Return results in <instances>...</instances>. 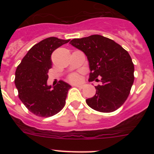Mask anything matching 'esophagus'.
Returning a JSON list of instances; mask_svg holds the SVG:
<instances>
[{"mask_svg":"<svg viewBox=\"0 0 154 154\" xmlns=\"http://www.w3.org/2000/svg\"><path fill=\"white\" fill-rule=\"evenodd\" d=\"M73 86L78 87V88H82V87H83V85H74Z\"/></svg>","mask_w":154,"mask_h":154,"instance_id":"1","label":"esophagus"}]
</instances>
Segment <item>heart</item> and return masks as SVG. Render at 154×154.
Wrapping results in <instances>:
<instances>
[{
	"label": "heart",
	"instance_id": "1",
	"mask_svg": "<svg viewBox=\"0 0 154 154\" xmlns=\"http://www.w3.org/2000/svg\"><path fill=\"white\" fill-rule=\"evenodd\" d=\"M68 79L72 82H77L80 80V75L78 73H73L68 77Z\"/></svg>",
	"mask_w": 154,
	"mask_h": 154
}]
</instances>
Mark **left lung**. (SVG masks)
I'll list each match as a JSON object with an SVG mask.
<instances>
[{
  "mask_svg": "<svg viewBox=\"0 0 154 154\" xmlns=\"http://www.w3.org/2000/svg\"><path fill=\"white\" fill-rule=\"evenodd\" d=\"M70 44L87 56L89 82H102L95 86L96 95L86 99L88 106L101 112L118 109L127 99L134 82V65L130 54L113 40L99 35L72 39Z\"/></svg>",
  "mask_w": 154,
  "mask_h": 154,
  "instance_id": "1",
  "label": "left lung"
}]
</instances>
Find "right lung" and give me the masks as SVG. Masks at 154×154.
Instances as JSON below:
<instances>
[{
    "instance_id": "obj_1",
    "label": "right lung",
    "mask_w": 154,
    "mask_h": 154,
    "mask_svg": "<svg viewBox=\"0 0 154 154\" xmlns=\"http://www.w3.org/2000/svg\"><path fill=\"white\" fill-rule=\"evenodd\" d=\"M69 41L55 37L41 41L28 51L16 69L14 83L19 99L30 112L38 116H52L65 106L70 85L59 81L51 88L47 85V80L52 63L51 54Z\"/></svg>"
}]
</instances>
